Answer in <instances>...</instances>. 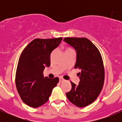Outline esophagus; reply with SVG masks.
<instances>
[{
  "mask_svg": "<svg viewBox=\"0 0 122 122\" xmlns=\"http://www.w3.org/2000/svg\"><path fill=\"white\" fill-rule=\"evenodd\" d=\"M64 79H63V78H62V77H60V78H59V81L60 82H63L64 81Z\"/></svg>",
  "mask_w": 122,
  "mask_h": 122,
  "instance_id": "esophagus-1",
  "label": "esophagus"
}]
</instances>
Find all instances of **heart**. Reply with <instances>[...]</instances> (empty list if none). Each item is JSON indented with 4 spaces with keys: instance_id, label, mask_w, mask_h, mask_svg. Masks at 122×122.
Wrapping results in <instances>:
<instances>
[{
    "instance_id": "1",
    "label": "heart",
    "mask_w": 122,
    "mask_h": 122,
    "mask_svg": "<svg viewBox=\"0 0 122 122\" xmlns=\"http://www.w3.org/2000/svg\"><path fill=\"white\" fill-rule=\"evenodd\" d=\"M70 49H70V48H67V49H66V50H70Z\"/></svg>"
}]
</instances>
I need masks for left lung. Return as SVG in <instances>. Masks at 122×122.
Returning <instances> with one entry per match:
<instances>
[{"label": "left lung", "instance_id": "left-lung-1", "mask_svg": "<svg viewBox=\"0 0 122 122\" xmlns=\"http://www.w3.org/2000/svg\"><path fill=\"white\" fill-rule=\"evenodd\" d=\"M63 41L73 46L76 51L74 68L79 73L80 81L77 85L71 82V89L66 97L79 107L92 104L100 95L104 81L103 59L98 48L86 38L66 37Z\"/></svg>", "mask_w": 122, "mask_h": 122}]
</instances>
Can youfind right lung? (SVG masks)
<instances>
[{
    "label": "right lung",
    "instance_id": "obj_1",
    "mask_svg": "<svg viewBox=\"0 0 122 122\" xmlns=\"http://www.w3.org/2000/svg\"><path fill=\"white\" fill-rule=\"evenodd\" d=\"M62 38L40 39L30 43L22 52L17 66L16 86L25 104L38 107L49 100L52 89L59 82V77H44L45 67L51 65V53L62 41Z\"/></svg>",
    "mask_w": 122,
    "mask_h": 122
}]
</instances>
